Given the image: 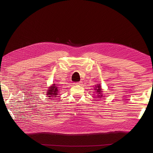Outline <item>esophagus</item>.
Listing matches in <instances>:
<instances>
[{
	"instance_id": "esophagus-1",
	"label": "esophagus",
	"mask_w": 153,
	"mask_h": 153,
	"mask_svg": "<svg viewBox=\"0 0 153 153\" xmlns=\"http://www.w3.org/2000/svg\"><path fill=\"white\" fill-rule=\"evenodd\" d=\"M81 84H82V82H75L73 84H75V85H81Z\"/></svg>"
}]
</instances>
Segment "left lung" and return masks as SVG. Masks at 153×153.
<instances>
[{
    "mask_svg": "<svg viewBox=\"0 0 153 153\" xmlns=\"http://www.w3.org/2000/svg\"><path fill=\"white\" fill-rule=\"evenodd\" d=\"M95 91L96 92L98 93V96L99 97V98H101V97L103 96L102 95V89H101V86L100 85V84H98L97 85H96L95 87Z\"/></svg>",
    "mask_w": 153,
    "mask_h": 153,
    "instance_id": "1",
    "label": "left lung"
}]
</instances>
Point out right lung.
Returning a JSON list of instances; mask_svg holds the SVG:
<instances>
[{
	"mask_svg": "<svg viewBox=\"0 0 153 153\" xmlns=\"http://www.w3.org/2000/svg\"><path fill=\"white\" fill-rule=\"evenodd\" d=\"M58 87L55 84H53L52 86L49 87V89L47 91V95L48 97H50V98H52L51 97H57L58 94Z\"/></svg>",
	"mask_w": 153,
	"mask_h": 153,
	"instance_id": "add662e5",
	"label": "right lung"
}]
</instances>
